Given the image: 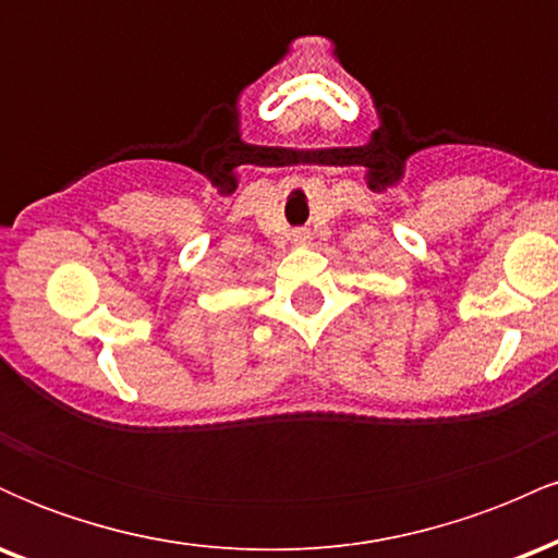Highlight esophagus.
<instances>
[{
  "instance_id": "esophagus-1",
  "label": "esophagus",
  "mask_w": 558,
  "mask_h": 558,
  "mask_svg": "<svg viewBox=\"0 0 558 558\" xmlns=\"http://www.w3.org/2000/svg\"><path fill=\"white\" fill-rule=\"evenodd\" d=\"M293 241L306 243V241H310V233H306V230H293Z\"/></svg>"
}]
</instances>
